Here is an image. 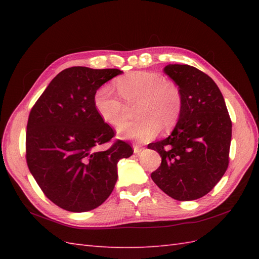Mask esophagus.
<instances>
[{
    "instance_id": "34e87169",
    "label": "esophagus",
    "mask_w": 259,
    "mask_h": 259,
    "mask_svg": "<svg viewBox=\"0 0 259 259\" xmlns=\"http://www.w3.org/2000/svg\"><path fill=\"white\" fill-rule=\"evenodd\" d=\"M142 149H144V147H142V146H140V145H134V152L135 153H140Z\"/></svg>"
}]
</instances>
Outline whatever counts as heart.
Returning a JSON list of instances; mask_svg holds the SVG:
<instances>
[{
    "mask_svg": "<svg viewBox=\"0 0 259 259\" xmlns=\"http://www.w3.org/2000/svg\"><path fill=\"white\" fill-rule=\"evenodd\" d=\"M117 89L129 106L137 103L135 113L138 119L118 126L123 138L147 141L160 128L169 130L177 124L183 112V93L175 82L166 80L162 74L135 71L117 80ZM120 98L107 84L99 88L95 95L97 112L110 125L119 124L126 115L128 108Z\"/></svg>",
    "mask_w": 259,
    "mask_h": 259,
    "instance_id": "1",
    "label": "heart"
}]
</instances>
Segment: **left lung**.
<instances>
[{
	"label": "left lung",
	"instance_id": "obj_1",
	"mask_svg": "<svg viewBox=\"0 0 259 259\" xmlns=\"http://www.w3.org/2000/svg\"><path fill=\"white\" fill-rule=\"evenodd\" d=\"M164 73L183 93V112L168 138L148 145L161 164L151 178L176 200L207 195L226 172L232 120L221 90L210 76L188 64H168Z\"/></svg>",
	"mask_w": 259,
	"mask_h": 259
}]
</instances>
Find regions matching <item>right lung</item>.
Returning <instances> with one entry per match:
<instances>
[{
	"instance_id": "1",
	"label": "right lung",
	"mask_w": 259,
	"mask_h": 259,
	"mask_svg": "<svg viewBox=\"0 0 259 259\" xmlns=\"http://www.w3.org/2000/svg\"><path fill=\"white\" fill-rule=\"evenodd\" d=\"M119 69L72 67L61 71L31 109L25 158L49 199L72 212L89 211L106 201L118 179V161L134 153L125 141L108 149L114 131L97 112V90Z\"/></svg>"
}]
</instances>
